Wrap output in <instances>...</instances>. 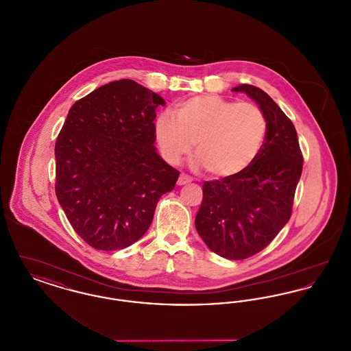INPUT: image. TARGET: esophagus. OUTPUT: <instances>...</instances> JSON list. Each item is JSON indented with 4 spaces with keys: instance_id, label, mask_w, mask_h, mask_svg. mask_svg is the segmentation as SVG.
<instances>
[{
    "instance_id": "esophagus-1",
    "label": "esophagus",
    "mask_w": 351,
    "mask_h": 351,
    "mask_svg": "<svg viewBox=\"0 0 351 351\" xmlns=\"http://www.w3.org/2000/svg\"><path fill=\"white\" fill-rule=\"evenodd\" d=\"M191 182H192V178H189V176L185 175V173H182V175L179 176L178 184H179V185H185V184H189Z\"/></svg>"
}]
</instances>
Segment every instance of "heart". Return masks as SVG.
<instances>
[{
  "mask_svg": "<svg viewBox=\"0 0 351 351\" xmlns=\"http://www.w3.org/2000/svg\"><path fill=\"white\" fill-rule=\"evenodd\" d=\"M268 123L263 110L251 102L219 96H196L178 104L175 114L166 110L155 123L163 156L178 165L193 149L197 165L218 179L246 171L258 158Z\"/></svg>",
  "mask_w": 351,
  "mask_h": 351,
  "instance_id": "b5f03b06",
  "label": "heart"
}]
</instances>
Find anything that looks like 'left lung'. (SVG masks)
<instances>
[{"mask_svg":"<svg viewBox=\"0 0 351 351\" xmlns=\"http://www.w3.org/2000/svg\"><path fill=\"white\" fill-rule=\"evenodd\" d=\"M267 118L265 145L242 173L205 182L196 229L205 245L222 258L242 261L268 246L292 215L302 171L296 129L265 90L241 84Z\"/></svg>","mask_w":351,"mask_h":351,"instance_id":"left-lung-1","label":"left lung"}]
</instances>
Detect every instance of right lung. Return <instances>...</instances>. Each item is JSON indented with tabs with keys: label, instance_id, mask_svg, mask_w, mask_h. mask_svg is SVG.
<instances>
[{
	"label": "right lung",
	"instance_id": "1",
	"mask_svg": "<svg viewBox=\"0 0 351 351\" xmlns=\"http://www.w3.org/2000/svg\"><path fill=\"white\" fill-rule=\"evenodd\" d=\"M165 100L123 79L76 101L55 143V192L73 230L96 250L125 249L150 228L179 171L156 152Z\"/></svg>",
	"mask_w": 351,
	"mask_h": 351
}]
</instances>
